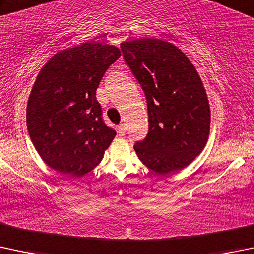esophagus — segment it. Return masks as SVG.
Returning a JSON list of instances; mask_svg holds the SVG:
<instances>
[{
	"label": "esophagus",
	"instance_id": "1",
	"mask_svg": "<svg viewBox=\"0 0 254 254\" xmlns=\"http://www.w3.org/2000/svg\"><path fill=\"white\" fill-rule=\"evenodd\" d=\"M118 132L119 135H124L125 132H127V127H125L124 123H122V124L118 125Z\"/></svg>",
	"mask_w": 254,
	"mask_h": 254
}]
</instances>
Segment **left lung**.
<instances>
[{"instance_id": "obj_1", "label": "left lung", "mask_w": 254, "mask_h": 254, "mask_svg": "<svg viewBox=\"0 0 254 254\" xmlns=\"http://www.w3.org/2000/svg\"><path fill=\"white\" fill-rule=\"evenodd\" d=\"M120 49L147 100L148 134L134 146L138 158L159 175L181 170L209 136V102L196 68L163 40H132Z\"/></svg>"}]
</instances>
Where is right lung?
Wrapping results in <instances>:
<instances>
[{
    "mask_svg": "<svg viewBox=\"0 0 254 254\" xmlns=\"http://www.w3.org/2000/svg\"><path fill=\"white\" fill-rule=\"evenodd\" d=\"M120 50L85 42L56 53L42 66L29 96L26 125L50 168L80 178L102 161L116 131L105 124L96 90Z\"/></svg>",
    "mask_w": 254,
    "mask_h": 254,
    "instance_id": "1",
    "label": "right lung"
}]
</instances>
